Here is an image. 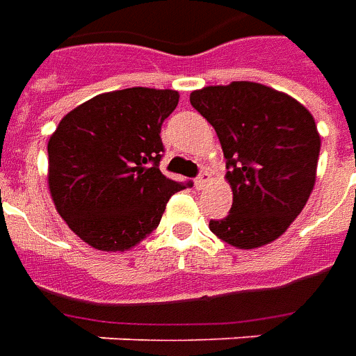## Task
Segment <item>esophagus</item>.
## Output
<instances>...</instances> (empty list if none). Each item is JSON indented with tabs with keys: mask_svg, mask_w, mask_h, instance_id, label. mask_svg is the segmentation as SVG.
<instances>
[{
	"mask_svg": "<svg viewBox=\"0 0 356 356\" xmlns=\"http://www.w3.org/2000/svg\"><path fill=\"white\" fill-rule=\"evenodd\" d=\"M209 179H211V175H209L208 171H202L200 175L194 179V185H196V188H204L209 183Z\"/></svg>",
	"mask_w": 356,
	"mask_h": 356,
	"instance_id": "esophagus-1",
	"label": "esophagus"
}]
</instances>
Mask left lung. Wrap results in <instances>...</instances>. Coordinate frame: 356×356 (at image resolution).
Returning <instances> with one entry per match:
<instances>
[{"label": "left lung", "mask_w": 356, "mask_h": 356, "mask_svg": "<svg viewBox=\"0 0 356 356\" xmlns=\"http://www.w3.org/2000/svg\"><path fill=\"white\" fill-rule=\"evenodd\" d=\"M191 104L213 125L232 188V208L209 229L240 250L265 246L305 208L316 179L321 135L311 112L254 81L209 86Z\"/></svg>", "instance_id": "8db88e82"}]
</instances>
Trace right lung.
<instances>
[{"instance_id": "1", "label": "right lung", "mask_w": 356, "mask_h": 356, "mask_svg": "<svg viewBox=\"0 0 356 356\" xmlns=\"http://www.w3.org/2000/svg\"><path fill=\"white\" fill-rule=\"evenodd\" d=\"M173 89L97 95L68 112L51 135L49 191L58 216L83 242L125 252L160 225L171 196L191 183L160 171V131L175 110Z\"/></svg>"}]
</instances>
